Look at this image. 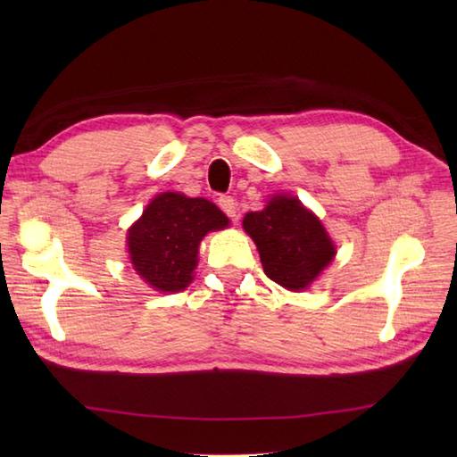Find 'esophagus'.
Segmentation results:
<instances>
[{
	"label": "esophagus",
	"mask_w": 457,
	"mask_h": 457,
	"mask_svg": "<svg viewBox=\"0 0 457 457\" xmlns=\"http://www.w3.org/2000/svg\"><path fill=\"white\" fill-rule=\"evenodd\" d=\"M218 206L221 208V212L226 213L228 218H231L234 220L236 218V213H237V202L231 198V196H221L220 200H218Z\"/></svg>",
	"instance_id": "34e87169"
}]
</instances>
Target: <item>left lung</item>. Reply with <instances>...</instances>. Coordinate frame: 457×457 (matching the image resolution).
<instances>
[{"mask_svg": "<svg viewBox=\"0 0 457 457\" xmlns=\"http://www.w3.org/2000/svg\"><path fill=\"white\" fill-rule=\"evenodd\" d=\"M244 229L253 237L265 275L288 290H303L336 255L322 223L298 198L278 194L249 212Z\"/></svg>", "mask_w": 457, "mask_h": 457, "instance_id": "1", "label": "left lung"}]
</instances>
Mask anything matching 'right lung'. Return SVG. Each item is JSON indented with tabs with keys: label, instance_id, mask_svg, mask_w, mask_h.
<instances>
[{
	"label": "right lung",
	"instance_id": "right-lung-1",
	"mask_svg": "<svg viewBox=\"0 0 457 457\" xmlns=\"http://www.w3.org/2000/svg\"><path fill=\"white\" fill-rule=\"evenodd\" d=\"M228 223L226 213L210 200L162 192L129 229L131 263L153 288L179 293L190 285L202 237Z\"/></svg>",
	"mask_w": 457,
	"mask_h": 457
}]
</instances>
